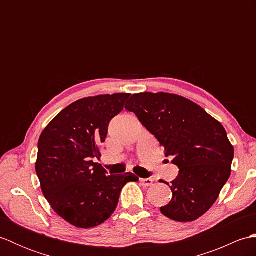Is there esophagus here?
<instances>
[{"instance_id":"34e87169","label":"esophagus","mask_w":256,"mask_h":256,"mask_svg":"<svg viewBox=\"0 0 256 256\" xmlns=\"http://www.w3.org/2000/svg\"><path fill=\"white\" fill-rule=\"evenodd\" d=\"M140 182L143 184V186L148 187V186H150V184H153L154 179L153 178H140Z\"/></svg>"}]
</instances>
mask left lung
Masks as SVG:
<instances>
[{"mask_svg": "<svg viewBox=\"0 0 256 256\" xmlns=\"http://www.w3.org/2000/svg\"><path fill=\"white\" fill-rule=\"evenodd\" d=\"M125 108L158 140L179 168L170 202L162 214L178 222L197 220L218 199L231 174L234 148L224 128L186 98L158 92L133 94Z\"/></svg>", "mask_w": 256, "mask_h": 256, "instance_id": "left-lung-1", "label": "left lung"}]
</instances>
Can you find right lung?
<instances>
[{
	"label": "right lung",
	"mask_w": 256,
	"mask_h": 256,
	"mask_svg": "<svg viewBox=\"0 0 256 256\" xmlns=\"http://www.w3.org/2000/svg\"><path fill=\"white\" fill-rule=\"evenodd\" d=\"M130 94L84 98L52 118L38 140L36 174L56 214L81 229L100 226L116 210L122 188L138 178L132 172L106 175L94 160L110 121Z\"/></svg>",
	"instance_id": "add662e5"
}]
</instances>
